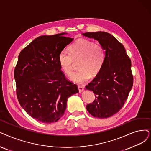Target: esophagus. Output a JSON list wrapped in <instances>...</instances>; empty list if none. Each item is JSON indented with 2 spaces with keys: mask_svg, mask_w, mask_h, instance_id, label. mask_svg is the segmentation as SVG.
Wrapping results in <instances>:
<instances>
[{
  "mask_svg": "<svg viewBox=\"0 0 151 151\" xmlns=\"http://www.w3.org/2000/svg\"><path fill=\"white\" fill-rule=\"evenodd\" d=\"M78 88H79V93H82L83 91V90H84V86H78Z\"/></svg>",
  "mask_w": 151,
  "mask_h": 151,
  "instance_id": "obj_1",
  "label": "esophagus"
}]
</instances>
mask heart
<instances>
[{
  "label": "heart",
  "instance_id": "heart-1",
  "mask_svg": "<svg viewBox=\"0 0 151 151\" xmlns=\"http://www.w3.org/2000/svg\"><path fill=\"white\" fill-rule=\"evenodd\" d=\"M69 52L59 53L58 61L61 70L70 76L73 72L74 61H79V69L72 75L70 80L81 83L88 81L91 75L95 76L101 70L105 61V51L100 44H94L87 40H78L69 47Z\"/></svg>",
  "mask_w": 151,
  "mask_h": 151
}]
</instances>
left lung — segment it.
I'll list each match as a JSON object with an SVG mask.
<instances>
[{"label": "left lung", "instance_id": "1", "mask_svg": "<svg viewBox=\"0 0 151 151\" xmlns=\"http://www.w3.org/2000/svg\"><path fill=\"white\" fill-rule=\"evenodd\" d=\"M99 41L105 51L103 66L95 79L86 86L95 96L86 106L92 116L105 118L119 111L127 100L133 83L131 62L123 45L111 34L105 32L82 33Z\"/></svg>", "mask_w": 151, "mask_h": 151}]
</instances>
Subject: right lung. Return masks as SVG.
<instances>
[{"label": "right lung", "mask_w": 151, "mask_h": 151, "mask_svg": "<svg viewBox=\"0 0 151 151\" xmlns=\"http://www.w3.org/2000/svg\"><path fill=\"white\" fill-rule=\"evenodd\" d=\"M66 33L41 36L20 52L14 70L17 95L30 116L45 123L56 122L64 113L67 101L79 92L65 79L58 56L73 38Z\"/></svg>", "instance_id": "1"}]
</instances>
